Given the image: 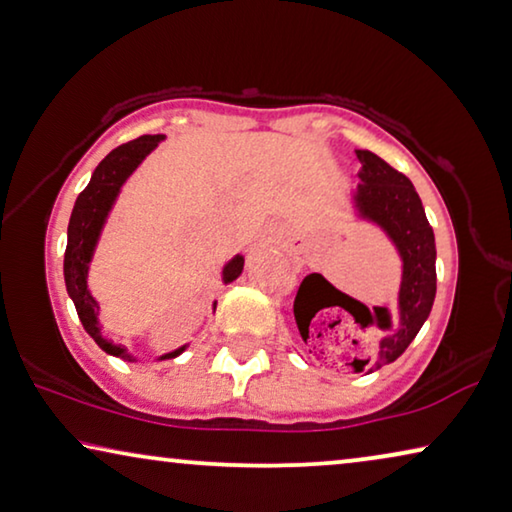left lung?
Listing matches in <instances>:
<instances>
[{
	"mask_svg": "<svg viewBox=\"0 0 512 512\" xmlns=\"http://www.w3.org/2000/svg\"><path fill=\"white\" fill-rule=\"evenodd\" d=\"M360 159V184L353 191V207L360 219L372 221L388 235L402 258L397 311L374 307V321H362V328L379 330V342L365 360H353L355 372H376L395 362L416 339L427 321L436 295V244L434 231L425 217V207L411 180L385 164L369 150H355ZM360 309H369L360 305ZM372 311V309H369Z\"/></svg>",
	"mask_w": 512,
	"mask_h": 512,
	"instance_id": "8db88e82",
	"label": "left lung"
}]
</instances>
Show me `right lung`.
Listing matches in <instances>:
<instances>
[{
    "mask_svg": "<svg viewBox=\"0 0 512 512\" xmlns=\"http://www.w3.org/2000/svg\"><path fill=\"white\" fill-rule=\"evenodd\" d=\"M164 136L157 133V136H140L131 143H124L115 147L113 152L108 154L106 159L101 161L96 170L92 173V180L87 187L80 191L76 198V205H73L71 221H69V242H66V254H64V281L66 291H69V298L76 305L78 318L83 323L96 344H99L108 355H115V358L122 360H133L131 353L122 344L110 342L101 335L99 325V302L92 298L90 288H87V270H90V261L94 256V247L99 242L101 228L106 224L110 207H113L117 194H120L122 184L127 182V177L140 166L147 154H150L154 147H157ZM244 258L238 254L231 258L224 265V284H231L242 274ZM214 309H217V302H214ZM184 348H177L173 353L161 355V360L177 358Z\"/></svg>",
    "mask_w": 512,
    "mask_h": 512,
    "instance_id": "obj_1",
    "label": "right lung"
}]
</instances>
